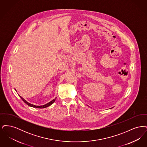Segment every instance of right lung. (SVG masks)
Wrapping results in <instances>:
<instances>
[{
	"mask_svg": "<svg viewBox=\"0 0 147 147\" xmlns=\"http://www.w3.org/2000/svg\"><path fill=\"white\" fill-rule=\"evenodd\" d=\"M15 90H16V89H15ZM20 97L21 99L22 100V101H23L26 104H27V105L29 106H31V107H35V108H38V109H43V108H46V107H49L50 105H52V104L55 101V100H56V98H54L53 100H52L51 101H50L49 102L46 104H45V105H42V106H36V105H32V104H31L28 103V102H27L24 98H22L20 96Z\"/></svg>",
	"mask_w": 147,
	"mask_h": 147,
	"instance_id": "obj_1",
	"label": "right lung"
}]
</instances>
